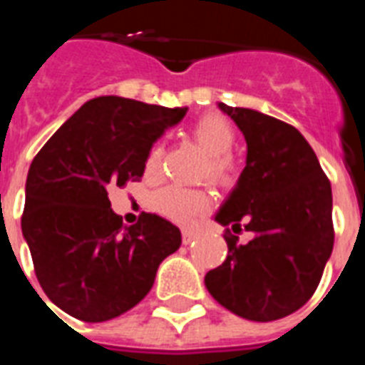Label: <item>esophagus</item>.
Masks as SVG:
<instances>
[{"instance_id": "obj_1", "label": "esophagus", "mask_w": 365, "mask_h": 365, "mask_svg": "<svg viewBox=\"0 0 365 365\" xmlns=\"http://www.w3.org/2000/svg\"><path fill=\"white\" fill-rule=\"evenodd\" d=\"M182 239H183V244L193 242V240L197 239V233H195V231H191V229H183Z\"/></svg>"}]
</instances>
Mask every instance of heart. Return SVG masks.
<instances>
[{
    "instance_id": "1",
    "label": "heart",
    "mask_w": 365,
    "mask_h": 365,
    "mask_svg": "<svg viewBox=\"0 0 365 365\" xmlns=\"http://www.w3.org/2000/svg\"><path fill=\"white\" fill-rule=\"evenodd\" d=\"M191 136L208 155L205 176H208V180L214 185L231 187L239 178L237 163L229 155L231 149L235 148V142H237L233 125L225 117L210 113V115L200 117L199 121L195 123V126L191 128ZM160 163H163V145L157 143L149 149L148 157H145V174L157 176L160 172ZM149 205L157 214H160L166 220L189 225L205 214L208 205H210V199L200 189L168 185V187L155 191L151 195Z\"/></svg>"
}]
</instances>
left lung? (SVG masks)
<instances>
[{
	"instance_id": "obj_1",
	"label": "left lung",
	"mask_w": 365,
	"mask_h": 365,
	"mask_svg": "<svg viewBox=\"0 0 365 365\" xmlns=\"http://www.w3.org/2000/svg\"><path fill=\"white\" fill-rule=\"evenodd\" d=\"M220 110L242 130L248 155L216 222L254 239L239 244L227 229V257L205 284L237 317L271 322L301 309L320 284L334 250L331 183L297 128L248 108Z\"/></svg>"
}]
</instances>
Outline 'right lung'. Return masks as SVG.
<instances>
[{"label": "right lung", "instance_id": "add662e5", "mask_svg": "<svg viewBox=\"0 0 365 365\" xmlns=\"http://www.w3.org/2000/svg\"><path fill=\"white\" fill-rule=\"evenodd\" d=\"M187 108L121 98L88 100L48 138L26 180L22 235L54 305L83 322L121 317L148 295L160 261L182 244L155 214L125 225L108 191L138 182L145 157Z\"/></svg>", "mask_w": 365, "mask_h": 365}]
</instances>
